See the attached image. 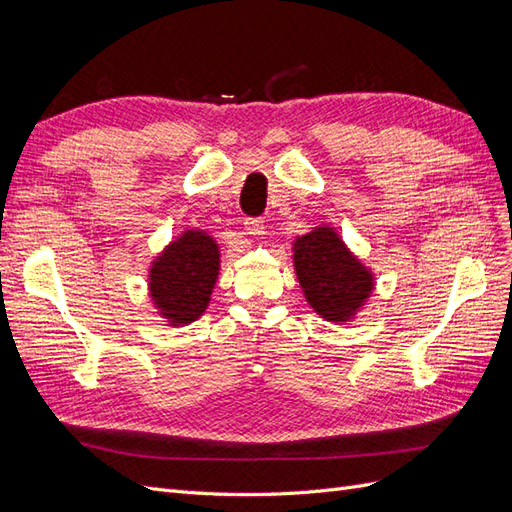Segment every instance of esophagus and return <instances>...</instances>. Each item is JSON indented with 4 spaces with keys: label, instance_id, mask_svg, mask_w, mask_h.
<instances>
[{
    "label": "esophagus",
    "instance_id": "34e87169",
    "mask_svg": "<svg viewBox=\"0 0 512 512\" xmlns=\"http://www.w3.org/2000/svg\"><path fill=\"white\" fill-rule=\"evenodd\" d=\"M245 235L250 237L265 235V224H262V220H245Z\"/></svg>",
    "mask_w": 512,
    "mask_h": 512
}]
</instances>
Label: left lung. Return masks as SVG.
Wrapping results in <instances>:
<instances>
[{"label": "left lung", "instance_id": "left-lung-1", "mask_svg": "<svg viewBox=\"0 0 512 512\" xmlns=\"http://www.w3.org/2000/svg\"><path fill=\"white\" fill-rule=\"evenodd\" d=\"M292 267L307 305L331 324H350L376 290V273L331 224L292 241Z\"/></svg>", "mask_w": 512, "mask_h": 512}]
</instances>
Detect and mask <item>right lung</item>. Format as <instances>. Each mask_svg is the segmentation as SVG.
<instances>
[{"instance_id":"add662e5","label":"right lung","mask_w":512,"mask_h":512,"mask_svg":"<svg viewBox=\"0 0 512 512\" xmlns=\"http://www.w3.org/2000/svg\"><path fill=\"white\" fill-rule=\"evenodd\" d=\"M222 267L220 243L209 230L185 228L151 260L149 301L168 327H185L207 312Z\"/></svg>"}]
</instances>
